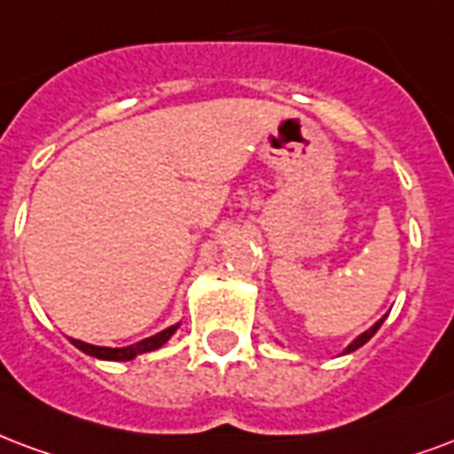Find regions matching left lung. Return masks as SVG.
<instances>
[{"label": "left lung", "instance_id": "1", "mask_svg": "<svg viewBox=\"0 0 454 454\" xmlns=\"http://www.w3.org/2000/svg\"><path fill=\"white\" fill-rule=\"evenodd\" d=\"M382 322H385V317H382V320L375 322V325H372L371 330H365L364 334H358V337H356L354 341H351V344H348L347 348H344V354H351V351H356V348H361V347H364L365 341H368V339H371L372 334H375V332L380 330V325H382Z\"/></svg>", "mask_w": 454, "mask_h": 454}]
</instances>
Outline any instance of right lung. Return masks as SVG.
<instances>
[{
  "instance_id": "add662e5",
  "label": "right lung",
  "mask_w": 454,
  "mask_h": 454,
  "mask_svg": "<svg viewBox=\"0 0 454 454\" xmlns=\"http://www.w3.org/2000/svg\"><path fill=\"white\" fill-rule=\"evenodd\" d=\"M180 327V322L173 325V327H168V330L159 332V334H153L149 339H142V341H137L132 347H122V348H110V347H93V344H86V341H79V339H69L74 347L83 351V354L93 356V358H103V361H132L139 354H149V351H156L166 344L168 339L176 334V330Z\"/></svg>"
}]
</instances>
